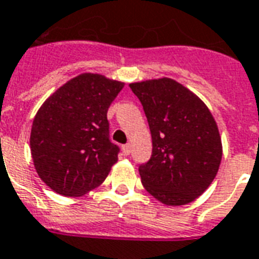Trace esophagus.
Wrapping results in <instances>:
<instances>
[{
	"mask_svg": "<svg viewBox=\"0 0 259 259\" xmlns=\"http://www.w3.org/2000/svg\"><path fill=\"white\" fill-rule=\"evenodd\" d=\"M122 151H123V155H130V152H132V145L130 144H126L122 147Z\"/></svg>",
	"mask_w": 259,
	"mask_h": 259,
	"instance_id": "1",
	"label": "esophagus"
}]
</instances>
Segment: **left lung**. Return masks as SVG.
I'll return each instance as SVG.
<instances>
[{
	"label": "left lung",
	"instance_id": "1",
	"mask_svg": "<svg viewBox=\"0 0 259 259\" xmlns=\"http://www.w3.org/2000/svg\"><path fill=\"white\" fill-rule=\"evenodd\" d=\"M152 136L151 159L140 164L149 194L169 206L200 197L219 171L222 140L212 114L191 91L171 78L133 82Z\"/></svg>",
	"mask_w": 259,
	"mask_h": 259
}]
</instances>
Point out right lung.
I'll return each instance as SVG.
<instances>
[{"label": "right lung", "mask_w": 259, "mask_h": 259, "mask_svg": "<svg viewBox=\"0 0 259 259\" xmlns=\"http://www.w3.org/2000/svg\"><path fill=\"white\" fill-rule=\"evenodd\" d=\"M123 82L102 74L74 77L43 103L31 130L37 175L58 194L80 197L102 185L118 160L107 111Z\"/></svg>", "instance_id": "1"}]
</instances>
